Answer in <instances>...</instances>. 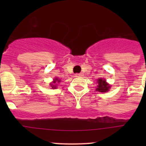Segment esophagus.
Wrapping results in <instances>:
<instances>
[{"label": "esophagus", "mask_w": 146, "mask_h": 146, "mask_svg": "<svg viewBox=\"0 0 146 146\" xmlns=\"http://www.w3.org/2000/svg\"><path fill=\"white\" fill-rule=\"evenodd\" d=\"M83 76L82 73H76V77H80V76Z\"/></svg>", "instance_id": "1"}]
</instances>
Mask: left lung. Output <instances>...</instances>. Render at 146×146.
Wrapping results in <instances>:
<instances>
[{"label": "left lung", "mask_w": 146, "mask_h": 146, "mask_svg": "<svg viewBox=\"0 0 146 146\" xmlns=\"http://www.w3.org/2000/svg\"><path fill=\"white\" fill-rule=\"evenodd\" d=\"M98 88H97L96 90L99 91L101 92H106L109 90V89L110 88V86L109 84H107V82L103 79H98Z\"/></svg>", "instance_id": "left-lung-1"}]
</instances>
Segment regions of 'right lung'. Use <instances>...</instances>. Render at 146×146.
Instances as JSON below:
<instances>
[{"label":"right lung","mask_w":146,"mask_h":146,"mask_svg":"<svg viewBox=\"0 0 146 146\" xmlns=\"http://www.w3.org/2000/svg\"><path fill=\"white\" fill-rule=\"evenodd\" d=\"M56 81L58 82H60V80H58V78H56V79H54V82L51 84V88H52V89H55V88H56V85H55V83L56 82Z\"/></svg>","instance_id":"obj_1"}]
</instances>
